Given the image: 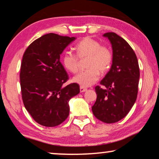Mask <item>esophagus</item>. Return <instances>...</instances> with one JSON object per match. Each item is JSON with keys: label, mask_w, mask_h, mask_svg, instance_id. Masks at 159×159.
<instances>
[{"label": "esophagus", "mask_w": 159, "mask_h": 159, "mask_svg": "<svg viewBox=\"0 0 159 159\" xmlns=\"http://www.w3.org/2000/svg\"><path fill=\"white\" fill-rule=\"evenodd\" d=\"M80 92L83 93V92H85L86 90H87V88H84V87H80Z\"/></svg>", "instance_id": "34e87169"}]
</instances>
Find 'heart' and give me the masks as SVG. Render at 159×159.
<instances>
[{"mask_svg":"<svg viewBox=\"0 0 159 159\" xmlns=\"http://www.w3.org/2000/svg\"><path fill=\"white\" fill-rule=\"evenodd\" d=\"M77 55L66 52L63 55V63L68 71L73 74L79 71L80 61L87 59L85 67L88 70L73 78V82L81 87H90L99 79V72L104 74L110 69L113 55L111 49L95 39L85 37L76 46Z\"/></svg>","mask_w":159,"mask_h":159,"instance_id":"b5f03b06","label":"heart"}]
</instances>
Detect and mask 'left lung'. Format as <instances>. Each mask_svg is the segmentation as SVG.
Returning <instances> with one entry per match:
<instances>
[{
    "label": "left lung",
    "instance_id": "8db88e82",
    "mask_svg": "<svg viewBox=\"0 0 159 159\" xmlns=\"http://www.w3.org/2000/svg\"><path fill=\"white\" fill-rule=\"evenodd\" d=\"M112 44L113 60L111 69L100 86L95 88L97 98L92 111L102 122L120 120L131 110L137 99L139 80L137 57L133 49L122 37L113 32L103 35Z\"/></svg>",
    "mask_w": 159,
    "mask_h": 159
}]
</instances>
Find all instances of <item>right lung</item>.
Listing matches in <instances>:
<instances>
[{
  "label": "right lung",
  "instance_id": "right-lung-1",
  "mask_svg": "<svg viewBox=\"0 0 159 159\" xmlns=\"http://www.w3.org/2000/svg\"><path fill=\"white\" fill-rule=\"evenodd\" d=\"M75 37L48 34L33 42L25 52L20 69V86L24 106L39 124L54 127L69 115V102L80 93L71 83L60 62V55Z\"/></svg>",
  "mask_w": 159,
  "mask_h": 159
}]
</instances>
